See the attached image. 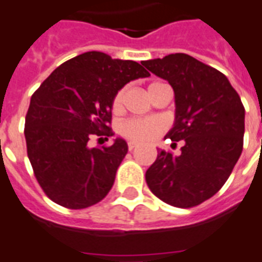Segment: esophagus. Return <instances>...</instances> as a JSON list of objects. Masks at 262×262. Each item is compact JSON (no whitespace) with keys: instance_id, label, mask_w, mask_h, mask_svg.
Segmentation results:
<instances>
[{"instance_id":"esophagus-1","label":"esophagus","mask_w":262,"mask_h":262,"mask_svg":"<svg viewBox=\"0 0 262 262\" xmlns=\"http://www.w3.org/2000/svg\"><path fill=\"white\" fill-rule=\"evenodd\" d=\"M137 146L138 143H135V142H128V150H134Z\"/></svg>"}]
</instances>
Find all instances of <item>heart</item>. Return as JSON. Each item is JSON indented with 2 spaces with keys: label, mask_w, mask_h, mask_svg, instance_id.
<instances>
[{
  "label": "heart",
  "mask_w": 262,
  "mask_h": 262,
  "mask_svg": "<svg viewBox=\"0 0 262 262\" xmlns=\"http://www.w3.org/2000/svg\"><path fill=\"white\" fill-rule=\"evenodd\" d=\"M157 83L160 82L150 83L148 88L154 86ZM123 97H124V91H120L118 95L115 96L114 104H112V108H114L115 112H118L121 108ZM120 129L121 134L125 138L131 139V141L147 142L160 135L161 131H162V124L158 120H154V119H131V120L124 121L121 124Z\"/></svg>",
  "instance_id": "b5f03b06"
}]
</instances>
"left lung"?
<instances>
[{
  "instance_id": "1",
  "label": "left lung",
  "mask_w": 262,
  "mask_h": 262,
  "mask_svg": "<svg viewBox=\"0 0 262 262\" xmlns=\"http://www.w3.org/2000/svg\"><path fill=\"white\" fill-rule=\"evenodd\" d=\"M142 63L173 88L174 124L165 138L183 141L180 156L158 152L146 183L170 206H199L223 187L242 152V101L223 73L187 54Z\"/></svg>"
}]
</instances>
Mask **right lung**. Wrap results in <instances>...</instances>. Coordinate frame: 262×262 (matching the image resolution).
Returning a JSON list of instances; mask_svg holds the SVG:
<instances>
[{
    "mask_svg": "<svg viewBox=\"0 0 262 262\" xmlns=\"http://www.w3.org/2000/svg\"><path fill=\"white\" fill-rule=\"evenodd\" d=\"M148 75L138 62L89 51L56 68L33 93L25 116L27 152L52 202L81 210L108 194L127 142L116 138L108 147H89L88 142L112 135L115 96L129 81Z\"/></svg>",
    "mask_w": 262,
    "mask_h": 262,
    "instance_id": "obj_1",
    "label": "right lung"
}]
</instances>
